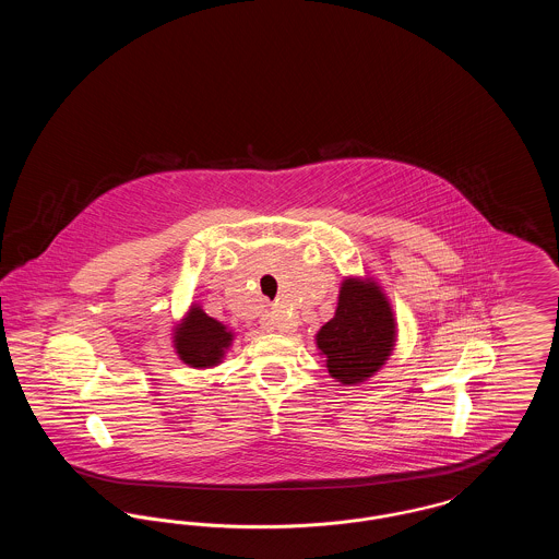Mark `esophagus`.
I'll list each match as a JSON object with an SVG mask.
<instances>
[{
  "instance_id": "1",
  "label": "esophagus",
  "mask_w": 559,
  "mask_h": 559,
  "mask_svg": "<svg viewBox=\"0 0 559 559\" xmlns=\"http://www.w3.org/2000/svg\"><path fill=\"white\" fill-rule=\"evenodd\" d=\"M260 322H262V326L267 329V331H272V329H289V324H287L285 320L281 319V314H278L276 310H270V312H266Z\"/></svg>"
}]
</instances>
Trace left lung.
Returning <instances> with one entry per match:
<instances>
[{
  "label": "left lung",
  "instance_id": "8db88e82",
  "mask_svg": "<svg viewBox=\"0 0 559 559\" xmlns=\"http://www.w3.org/2000/svg\"><path fill=\"white\" fill-rule=\"evenodd\" d=\"M396 342V322L385 295L374 283L347 278L335 317L317 335L331 377L356 385L379 371Z\"/></svg>",
  "mask_w": 559,
  "mask_h": 559
}]
</instances>
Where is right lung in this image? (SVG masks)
<instances>
[{"label": "right lung", "mask_w": 559, "mask_h": 559, "mask_svg": "<svg viewBox=\"0 0 559 559\" xmlns=\"http://www.w3.org/2000/svg\"><path fill=\"white\" fill-rule=\"evenodd\" d=\"M230 342L233 333L226 331L222 322L207 317L199 306L190 308L187 319L176 329L174 337L180 358L194 369L215 367Z\"/></svg>", "instance_id": "obj_1"}]
</instances>
